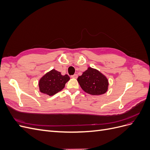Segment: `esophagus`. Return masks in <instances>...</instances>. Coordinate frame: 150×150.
Wrapping results in <instances>:
<instances>
[{"instance_id":"1","label":"esophagus","mask_w":150,"mask_h":150,"mask_svg":"<svg viewBox=\"0 0 150 150\" xmlns=\"http://www.w3.org/2000/svg\"><path fill=\"white\" fill-rule=\"evenodd\" d=\"M71 78H78V74H75L74 75H72V76H71Z\"/></svg>"}]
</instances>
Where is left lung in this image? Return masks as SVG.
<instances>
[{
	"label": "left lung",
	"instance_id": "obj_1",
	"mask_svg": "<svg viewBox=\"0 0 150 150\" xmlns=\"http://www.w3.org/2000/svg\"><path fill=\"white\" fill-rule=\"evenodd\" d=\"M77 80L84 92L94 96L106 93L108 89L109 82L106 76L91 67H88Z\"/></svg>",
	"mask_w": 150,
	"mask_h": 150
}]
</instances>
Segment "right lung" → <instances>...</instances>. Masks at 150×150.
<instances>
[{"instance_id": "add662e5", "label": "right lung", "mask_w": 150, "mask_h": 150, "mask_svg": "<svg viewBox=\"0 0 150 150\" xmlns=\"http://www.w3.org/2000/svg\"><path fill=\"white\" fill-rule=\"evenodd\" d=\"M69 79L68 75H62L60 72L53 69L40 78L38 83L39 91L52 96L64 89Z\"/></svg>"}]
</instances>
